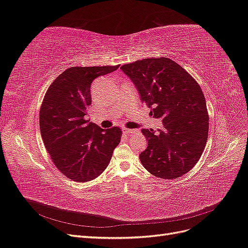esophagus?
Wrapping results in <instances>:
<instances>
[{
    "mask_svg": "<svg viewBox=\"0 0 248 248\" xmlns=\"http://www.w3.org/2000/svg\"><path fill=\"white\" fill-rule=\"evenodd\" d=\"M122 131H123V133H124V134H130V133L136 132V130L129 129V128H123V129H122Z\"/></svg>",
    "mask_w": 248,
    "mask_h": 248,
    "instance_id": "esophagus-1",
    "label": "esophagus"
}]
</instances>
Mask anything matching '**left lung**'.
<instances>
[{
	"label": "left lung",
	"mask_w": 248,
	"mask_h": 248,
	"mask_svg": "<svg viewBox=\"0 0 248 248\" xmlns=\"http://www.w3.org/2000/svg\"><path fill=\"white\" fill-rule=\"evenodd\" d=\"M138 89L153 118L162 128L141 129L148 147L140 154L144 168L162 179L188 172L207 142L209 116L200 85L181 66L169 58L144 59L121 66Z\"/></svg>",
	"instance_id": "left-lung-1"
}]
</instances>
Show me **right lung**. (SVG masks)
<instances>
[{
  "instance_id": "add662e5",
  "label": "right lung",
  "mask_w": 248,
  "mask_h": 248,
  "mask_svg": "<svg viewBox=\"0 0 248 248\" xmlns=\"http://www.w3.org/2000/svg\"><path fill=\"white\" fill-rule=\"evenodd\" d=\"M117 66L70 67L52 81L39 114L41 137L52 162L77 182H88L107 169L121 140L119 127L102 129L87 120L92 81Z\"/></svg>"
}]
</instances>
